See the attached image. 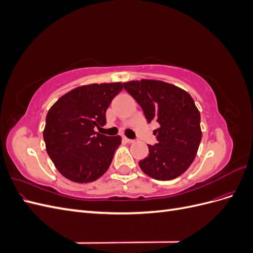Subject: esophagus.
<instances>
[{"label":"esophagus","mask_w":253,"mask_h":253,"mask_svg":"<svg viewBox=\"0 0 253 253\" xmlns=\"http://www.w3.org/2000/svg\"><path fill=\"white\" fill-rule=\"evenodd\" d=\"M122 139H124L126 142H127V143H132L134 140L133 139H129V138H126V136H124V137H122Z\"/></svg>","instance_id":"34e87169"}]
</instances>
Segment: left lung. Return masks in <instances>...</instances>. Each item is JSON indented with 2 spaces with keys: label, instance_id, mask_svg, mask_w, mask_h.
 <instances>
[{
  "label": "left lung",
  "instance_id": "obj_1",
  "mask_svg": "<svg viewBox=\"0 0 253 253\" xmlns=\"http://www.w3.org/2000/svg\"><path fill=\"white\" fill-rule=\"evenodd\" d=\"M124 87L140 105L145 119L155 120L157 143L148 144L149 155L140 169L157 180L178 177L193 163L202 140L201 114L186 90L157 80L129 81Z\"/></svg>",
  "mask_w": 253,
  "mask_h": 253
}]
</instances>
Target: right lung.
<instances>
[{
    "label": "right lung",
    "mask_w": 253,
    "mask_h": 253,
    "mask_svg": "<svg viewBox=\"0 0 253 253\" xmlns=\"http://www.w3.org/2000/svg\"><path fill=\"white\" fill-rule=\"evenodd\" d=\"M122 87L120 82L83 85L59 98L48 111L43 138L51 162L67 179L90 182L108 171L121 137L94 129L106 124V110Z\"/></svg>",
    "instance_id": "right-lung-1"
}]
</instances>
